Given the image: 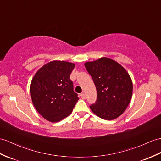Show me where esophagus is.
<instances>
[{"label":"esophagus","mask_w":161,"mask_h":161,"mask_svg":"<svg viewBox=\"0 0 161 161\" xmlns=\"http://www.w3.org/2000/svg\"><path fill=\"white\" fill-rule=\"evenodd\" d=\"M80 97H82V98L83 99H85V94L84 93H80Z\"/></svg>","instance_id":"1"}]
</instances>
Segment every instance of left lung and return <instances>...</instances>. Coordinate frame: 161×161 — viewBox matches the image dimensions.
Masks as SVG:
<instances>
[{"instance_id": "1", "label": "left lung", "mask_w": 161, "mask_h": 161, "mask_svg": "<svg viewBox=\"0 0 161 161\" xmlns=\"http://www.w3.org/2000/svg\"><path fill=\"white\" fill-rule=\"evenodd\" d=\"M97 91V100L90 108L96 115L112 120L124 112L132 94V83L128 72L118 63L103 57L85 64Z\"/></svg>"}]
</instances>
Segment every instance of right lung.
Here are the masks:
<instances>
[{"label": "right lung", "instance_id": "add662e5", "mask_svg": "<svg viewBox=\"0 0 161 161\" xmlns=\"http://www.w3.org/2000/svg\"><path fill=\"white\" fill-rule=\"evenodd\" d=\"M74 66L67 61H51L39 69L31 81L30 93L34 107L51 122L68 117L79 99L70 80Z\"/></svg>", "mask_w": 161, "mask_h": 161}]
</instances>
